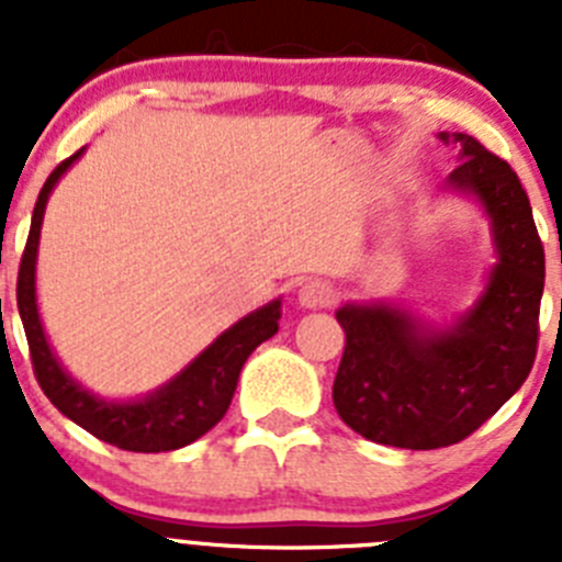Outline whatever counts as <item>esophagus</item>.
I'll return each instance as SVG.
<instances>
[{
	"instance_id": "obj_1",
	"label": "esophagus",
	"mask_w": 562,
	"mask_h": 562,
	"mask_svg": "<svg viewBox=\"0 0 562 562\" xmlns=\"http://www.w3.org/2000/svg\"><path fill=\"white\" fill-rule=\"evenodd\" d=\"M331 301H335V290L324 281H304L297 290V304L306 310H321V306H329Z\"/></svg>"
}]
</instances>
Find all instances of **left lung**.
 <instances>
[{
	"instance_id": "8db88e82",
	"label": "left lung",
	"mask_w": 562,
	"mask_h": 562,
	"mask_svg": "<svg viewBox=\"0 0 562 562\" xmlns=\"http://www.w3.org/2000/svg\"><path fill=\"white\" fill-rule=\"evenodd\" d=\"M456 143L459 166L445 188L479 202L490 220L495 265L470 310L430 324L385 301H349L335 312L346 331L331 400L362 439L436 450L479 430L532 371L543 297V245L518 173L475 137Z\"/></svg>"
}]
</instances>
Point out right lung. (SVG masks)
<instances>
[{
  "mask_svg": "<svg viewBox=\"0 0 562 562\" xmlns=\"http://www.w3.org/2000/svg\"><path fill=\"white\" fill-rule=\"evenodd\" d=\"M83 154L76 151L64 160L56 171L49 173L44 188L38 191L30 236L24 245L22 265H19L16 301L22 315L24 335H27L33 371L47 394V400L61 411L67 419L81 425L101 441H109L114 448L132 450V453H166L180 450L200 436H205L216 422L231 408L233 391H236L238 374L247 357L270 340L278 331L281 321V297L270 304L258 306L256 312L245 315L241 321L222 331L216 340L202 349L200 355L188 362L180 374L162 382L160 389L148 391L146 396L134 400H106L95 391L83 389L76 376L69 374L49 346L44 335L42 315H38L36 297V261H38V238H42L44 207L49 193L58 186L64 173Z\"/></svg>",
  "mask_w": 562,
  "mask_h": 562,
  "instance_id": "right-lung-1",
  "label": "right lung"
}]
</instances>
